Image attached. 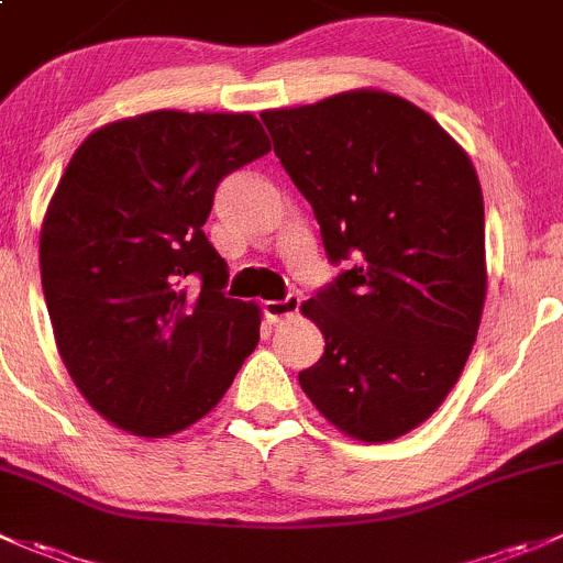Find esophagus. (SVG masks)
Here are the masks:
<instances>
[{"mask_svg": "<svg viewBox=\"0 0 563 563\" xmlns=\"http://www.w3.org/2000/svg\"><path fill=\"white\" fill-rule=\"evenodd\" d=\"M298 306H300L298 295H287L284 300H268V303L263 306V311L271 322H284L289 320V317L298 314Z\"/></svg>", "mask_w": 563, "mask_h": 563, "instance_id": "obj_1", "label": "esophagus"}]
</instances>
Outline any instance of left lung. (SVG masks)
Returning <instances> with one entry per match:
<instances>
[{"instance_id": "8db88e82", "label": "left lung", "mask_w": 563, "mask_h": 563, "mask_svg": "<svg viewBox=\"0 0 563 563\" xmlns=\"http://www.w3.org/2000/svg\"><path fill=\"white\" fill-rule=\"evenodd\" d=\"M260 119L330 263L350 260L300 303L324 335L300 387L350 439L393 442L442 407L477 341L488 292L477 170L426 110L382 89Z\"/></svg>"}]
</instances>
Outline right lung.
Here are the masks:
<instances>
[{
	"label": "right lung",
	"instance_id": "1",
	"mask_svg": "<svg viewBox=\"0 0 563 563\" xmlns=\"http://www.w3.org/2000/svg\"><path fill=\"white\" fill-rule=\"evenodd\" d=\"M271 152L252 113L152 110L91 132L40 230L56 350L89 407L162 439L208 415L260 341L202 233L217 184ZM201 282L197 294L191 289Z\"/></svg>",
	"mask_w": 563,
	"mask_h": 563
}]
</instances>
